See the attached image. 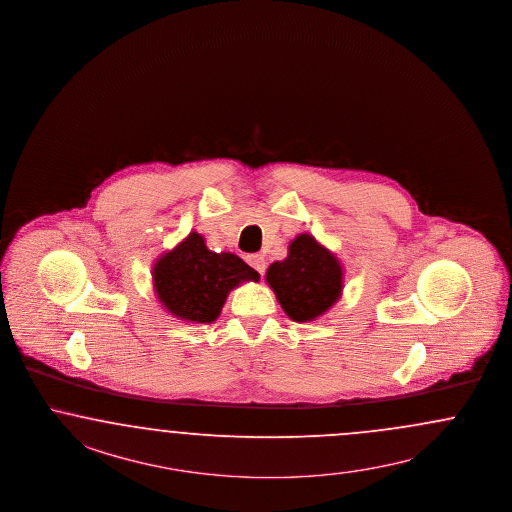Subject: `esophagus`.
Here are the masks:
<instances>
[{
  "mask_svg": "<svg viewBox=\"0 0 512 512\" xmlns=\"http://www.w3.org/2000/svg\"><path fill=\"white\" fill-rule=\"evenodd\" d=\"M247 262L250 267H254L260 275L265 273V258L262 254H250L247 256Z\"/></svg>",
  "mask_w": 512,
  "mask_h": 512,
  "instance_id": "1",
  "label": "esophagus"
}]
</instances>
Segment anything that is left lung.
<instances>
[{
	"label": "left lung",
	"instance_id": "1",
	"mask_svg": "<svg viewBox=\"0 0 512 512\" xmlns=\"http://www.w3.org/2000/svg\"><path fill=\"white\" fill-rule=\"evenodd\" d=\"M288 250L286 260L269 265L267 284L292 320H314L341 296L343 269L330 250L307 233L296 237Z\"/></svg>",
	"mask_w": 512,
	"mask_h": 512
}]
</instances>
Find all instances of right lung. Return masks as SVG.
<instances>
[{"label": "right lung", "instance_id": "1", "mask_svg": "<svg viewBox=\"0 0 512 512\" xmlns=\"http://www.w3.org/2000/svg\"><path fill=\"white\" fill-rule=\"evenodd\" d=\"M152 279L158 299L169 313L211 324L231 288L243 281L256 282L260 275L231 252H211L205 239L194 231L156 262Z\"/></svg>", "mask_w": 512, "mask_h": 512}]
</instances>
